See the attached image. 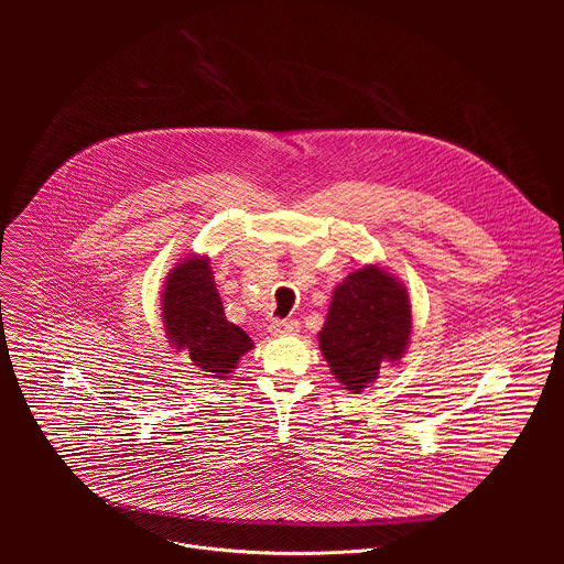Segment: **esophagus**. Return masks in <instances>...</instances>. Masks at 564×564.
<instances>
[{"label":"esophagus","mask_w":564,"mask_h":564,"mask_svg":"<svg viewBox=\"0 0 564 564\" xmlns=\"http://www.w3.org/2000/svg\"><path fill=\"white\" fill-rule=\"evenodd\" d=\"M271 334H297L300 322L297 319H273L269 323Z\"/></svg>","instance_id":"1"}]
</instances>
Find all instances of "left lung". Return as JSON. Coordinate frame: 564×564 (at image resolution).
I'll list each match as a JSON object with an SVG mask.
<instances>
[{
    "label": "left lung",
    "mask_w": 564,
    "mask_h": 564,
    "mask_svg": "<svg viewBox=\"0 0 564 564\" xmlns=\"http://www.w3.org/2000/svg\"><path fill=\"white\" fill-rule=\"evenodd\" d=\"M410 327V300L402 282L378 264H367L334 289L319 347L336 380L360 393L384 362L402 358Z\"/></svg>",
    "instance_id": "1"
}]
</instances>
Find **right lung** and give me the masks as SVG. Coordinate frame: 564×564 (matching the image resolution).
Segmentation results:
<instances>
[{
  "label": "right lung",
  "mask_w": 564,
  "mask_h": 564,
  "mask_svg": "<svg viewBox=\"0 0 564 564\" xmlns=\"http://www.w3.org/2000/svg\"><path fill=\"white\" fill-rule=\"evenodd\" d=\"M206 256H188L166 278L162 322L175 349H186L193 365L226 378L253 347L239 325L228 322Z\"/></svg>",
  "instance_id": "add662e5"
}]
</instances>
